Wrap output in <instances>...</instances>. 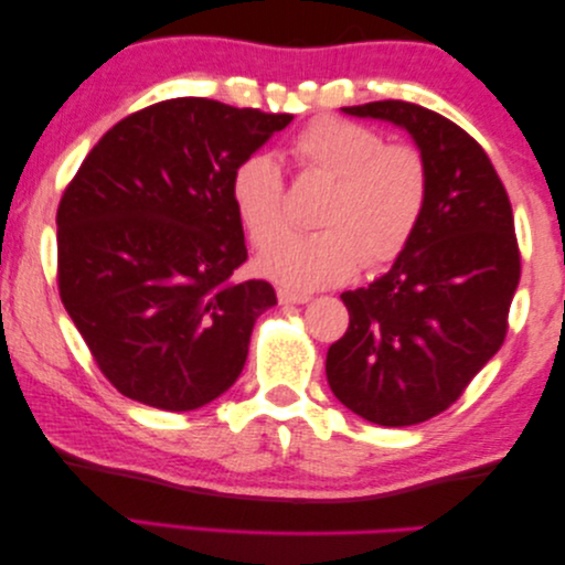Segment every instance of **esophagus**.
Wrapping results in <instances>:
<instances>
[{
  "label": "esophagus",
  "mask_w": 565,
  "mask_h": 565,
  "mask_svg": "<svg viewBox=\"0 0 565 565\" xmlns=\"http://www.w3.org/2000/svg\"><path fill=\"white\" fill-rule=\"evenodd\" d=\"M277 300H280V305H302V302L310 300V295L295 292V290H288V288H280V290H277Z\"/></svg>",
  "instance_id": "34e87169"
}]
</instances>
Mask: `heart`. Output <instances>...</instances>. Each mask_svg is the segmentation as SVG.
<instances>
[{
  "label": "heart",
  "mask_w": 565,
  "mask_h": 565,
  "mask_svg": "<svg viewBox=\"0 0 565 565\" xmlns=\"http://www.w3.org/2000/svg\"><path fill=\"white\" fill-rule=\"evenodd\" d=\"M300 172L332 178L316 233H288L267 245L257 270L295 290L345 282L360 265H391L418 233L430 198V170L418 147L385 142L373 127L316 117L290 142ZM285 178L270 154H249L230 180V200L253 245L285 227Z\"/></svg>",
  "instance_id": "obj_1"
}]
</instances>
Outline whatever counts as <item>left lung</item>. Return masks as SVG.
Here are the masks:
<instances>
[{
	"mask_svg": "<svg viewBox=\"0 0 565 565\" xmlns=\"http://www.w3.org/2000/svg\"><path fill=\"white\" fill-rule=\"evenodd\" d=\"M345 113L408 129L430 170L418 233L383 277L340 295L350 326L326 360L345 408L403 428L448 411L503 345L521 249L503 182L466 129L403 99Z\"/></svg>",
	"mask_w": 565,
	"mask_h": 565,
	"instance_id": "8db88e82",
	"label": "left lung"
}]
</instances>
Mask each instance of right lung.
I'll return each instance as SVG.
<instances>
[{"instance_id": "1", "label": "right lung", "mask_w": 565, "mask_h": 565, "mask_svg": "<svg viewBox=\"0 0 565 565\" xmlns=\"http://www.w3.org/2000/svg\"><path fill=\"white\" fill-rule=\"evenodd\" d=\"M292 115L207 97L164 99L107 129L57 207L64 310L102 375L184 413L243 373L255 320L277 305L247 260L230 180Z\"/></svg>"}]
</instances>
